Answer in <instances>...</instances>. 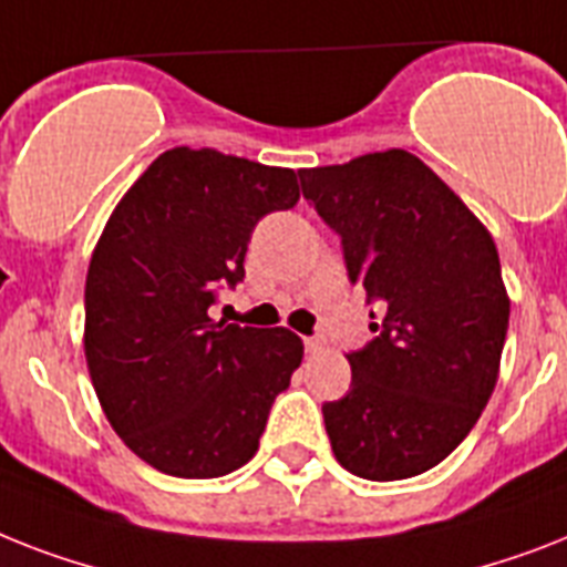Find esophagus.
I'll return each mask as SVG.
<instances>
[{
  "label": "esophagus",
  "mask_w": 567,
  "mask_h": 567,
  "mask_svg": "<svg viewBox=\"0 0 567 567\" xmlns=\"http://www.w3.org/2000/svg\"><path fill=\"white\" fill-rule=\"evenodd\" d=\"M302 343H306L308 355H317V352H323V349H326V338H323V334H311V338H306V340H302Z\"/></svg>",
  "instance_id": "34e87169"
}]
</instances>
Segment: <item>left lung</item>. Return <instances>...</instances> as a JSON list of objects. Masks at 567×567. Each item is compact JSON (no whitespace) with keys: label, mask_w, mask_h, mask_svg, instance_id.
Listing matches in <instances>:
<instances>
[{"label":"left lung","mask_w":567,"mask_h":567,"mask_svg":"<svg viewBox=\"0 0 567 567\" xmlns=\"http://www.w3.org/2000/svg\"><path fill=\"white\" fill-rule=\"evenodd\" d=\"M302 195L343 244L375 338L349 352L352 384L323 404L331 451L363 481L443 463L498 381L509 297L489 229L402 148L302 168Z\"/></svg>","instance_id":"1"}]
</instances>
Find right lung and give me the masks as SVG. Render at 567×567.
<instances>
[{
  "label": "right lung",
  "instance_id": "right-lung-1",
  "mask_svg": "<svg viewBox=\"0 0 567 567\" xmlns=\"http://www.w3.org/2000/svg\"><path fill=\"white\" fill-rule=\"evenodd\" d=\"M291 168L212 148H172L110 215L86 270L84 352L124 445L174 477H220L259 451L302 340L215 323L220 288L244 279L252 229L291 209Z\"/></svg>",
  "mask_w": 567,
  "mask_h": 567
}]
</instances>
